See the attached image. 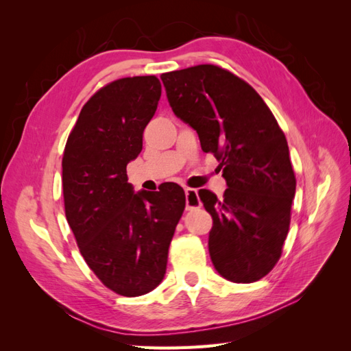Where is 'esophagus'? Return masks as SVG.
Wrapping results in <instances>:
<instances>
[{
    "instance_id": "obj_1",
    "label": "esophagus",
    "mask_w": 351,
    "mask_h": 351,
    "mask_svg": "<svg viewBox=\"0 0 351 351\" xmlns=\"http://www.w3.org/2000/svg\"><path fill=\"white\" fill-rule=\"evenodd\" d=\"M186 193V209L192 210V209H197L200 208V199L197 196V190L195 189H186L184 190Z\"/></svg>"
}]
</instances>
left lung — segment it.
Segmentation results:
<instances>
[{"label":"left lung","mask_w":351,"mask_h":351,"mask_svg":"<svg viewBox=\"0 0 351 351\" xmlns=\"http://www.w3.org/2000/svg\"><path fill=\"white\" fill-rule=\"evenodd\" d=\"M161 80L169 107L215 155L228 186L222 199L199 190L214 221L210 261L228 281H258L278 262L290 227L295 177L285 136L259 93L228 70L200 64Z\"/></svg>","instance_id":"8db88e82"}]
</instances>
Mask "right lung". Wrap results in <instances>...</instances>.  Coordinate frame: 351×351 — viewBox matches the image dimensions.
Returning a JSON list of instances; mask_svg holds the SVG:
<instances>
[{"instance_id":"add662e5","label":"right lung","mask_w":351,"mask_h":351,"mask_svg":"<svg viewBox=\"0 0 351 351\" xmlns=\"http://www.w3.org/2000/svg\"><path fill=\"white\" fill-rule=\"evenodd\" d=\"M159 98L155 76L108 83L83 105L62 156L66 218L82 256L105 287L125 297L162 281L186 206L176 183L134 193L127 182L125 167L142 151Z\"/></svg>"}]
</instances>
